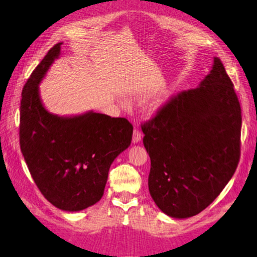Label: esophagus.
<instances>
[{"mask_svg": "<svg viewBox=\"0 0 257 257\" xmlns=\"http://www.w3.org/2000/svg\"><path fill=\"white\" fill-rule=\"evenodd\" d=\"M140 139H142V133H140L138 129H135L133 133V143L138 144L140 142Z\"/></svg>", "mask_w": 257, "mask_h": 257, "instance_id": "obj_1", "label": "esophagus"}]
</instances>
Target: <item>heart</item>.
Segmentation results:
<instances>
[{
  "instance_id": "1",
  "label": "heart",
  "mask_w": 257,
  "mask_h": 257,
  "mask_svg": "<svg viewBox=\"0 0 257 257\" xmlns=\"http://www.w3.org/2000/svg\"><path fill=\"white\" fill-rule=\"evenodd\" d=\"M162 104H163V100L162 99H157L150 103L148 107H147V112L150 115H154L159 111V109L162 108Z\"/></svg>"
}]
</instances>
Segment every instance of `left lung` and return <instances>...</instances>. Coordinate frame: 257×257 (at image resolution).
I'll return each mask as SVG.
<instances>
[{
    "mask_svg": "<svg viewBox=\"0 0 257 257\" xmlns=\"http://www.w3.org/2000/svg\"><path fill=\"white\" fill-rule=\"evenodd\" d=\"M240 127L234 85L215 57L197 88L176 95L142 127L149 193L163 213L188 218L214 202L238 165Z\"/></svg>",
    "mask_w": 257,
    "mask_h": 257,
    "instance_id": "obj_1",
    "label": "left lung"
}]
</instances>
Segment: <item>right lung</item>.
<instances>
[{
    "instance_id": "add662e5",
    "label": "right lung",
    "mask_w": 257,
    "mask_h": 257,
    "mask_svg": "<svg viewBox=\"0 0 257 257\" xmlns=\"http://www.w3.org/2000/svg\"><path fill=\"white\" fill-rule=\"evenodd\" d=\"M55 44L25 83L20 108V146L40 192L55 207L79 212L101 199L110 166L132 144L124 118L89 110L59 115L44 107L40 84L55 60Z\"/></svg>"
}]
</instances>
